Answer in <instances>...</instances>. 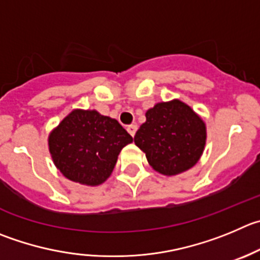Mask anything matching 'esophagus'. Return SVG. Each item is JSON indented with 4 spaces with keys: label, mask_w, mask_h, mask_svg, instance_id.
I'll use <instances>...</instances> for the list:
<instances>
[{
    "label": "esophagus",
    "mask_w": 260,
    "mask_h": 260,
    "mask_svg": "<svg viewBox=\"0 0 260 260\" xmlns=\"http://www.w3.org/2000/svg\"><path fill=\"white\" fill-rule=\"evenodd\" d=\"M137 130H138V126L135 125V123L127 126V132H128V134L132 135V137H134V135L137 134Z\"/></svg>",
    "instance_id": "1"
}]
</instances>
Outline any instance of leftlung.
<instances>
[{"label": "left lung", "mask_w": 260, "mask_h": 260, "mask_svg": "<svg viewBox=\"0 0 260 260\" xmlns=\"http://www.w3.org/2000/svg\"><path fill=\"white\" fill-rule=\"evenodd\" d=\"M145 117L134 142L145 153L153 170L174 176L191 169L206 145L204 121L179 100L157 103L147 111Z\"/></svg>", "instance_id": "8db88e82"}]
</instances>
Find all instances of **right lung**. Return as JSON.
<instances>
[{
    "label": "right lung",
    "instance_id": "right-lung-1",
    "mask_svg": "<svg viewBox=\"0 0 260 260\" xmlns=\"http://www.w3.org/2000/svg\"><path fill=\"white\" fill-rule=\"evenodd\" d=\"M132 142L117 120L95 110H74L48 137L54 166L66 179L88 186L110 177L121 149Z\"/></svg>",
    "mask_w": 260,
    "mask_h": 260
}]
</instances>
